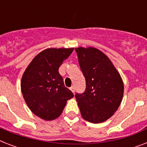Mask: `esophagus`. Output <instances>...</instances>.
Wrapping results in <instances>:
<instances>
[{
  "mask_svg": "<svg viewBox=\"0 0 147 147\" xmlns=\"http://www.w3.org/2000/svg\"><path fill=\"white\" fill-rule=\"evenodd\" d=\"M70 90H71L73 93H75V87H74V86H71V87L70 88Z\"/></svg>",
  "mask_w": 147,
  "mask_h": 147,
  "instance_id": "obj_1",
  "label": "esophagus"
}]
</instances>
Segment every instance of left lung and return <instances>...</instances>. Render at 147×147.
<instances>
[{"mask_svg": "<svg viewBox=\"0 0 147 147\" xmlns=\"http://www.w3.org/2000/svg\"><path fill=\"white\" fill-rule=\"evenodd\" d=\"M86 88L76 94L81 114L91 123L107 121L118 109L123 95V83L109 58L94 47L76 48Z\"/></svg>", "mask_w": 147, "mask_h": 147, "instance_id": "8db88e82", "label": "left lung"}]
</instances>
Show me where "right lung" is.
<instances>
[{"mask_svg":"<svg viewBox=\"0 0 147 147\" xmlns=\"http://www.w3.org/2000/svg\"><path fill=\"white\" fill-rule=\"evenodd\" d=\"M74 48H49L36 55L24 71L21 92L33 114L45 121L61 115L66 101L74 97L65 87L59 68Z\"/></svg>","mask_w":147,"mask_h":147,"instance_id":"obj_1","label":"right lung"}]
</instances>
